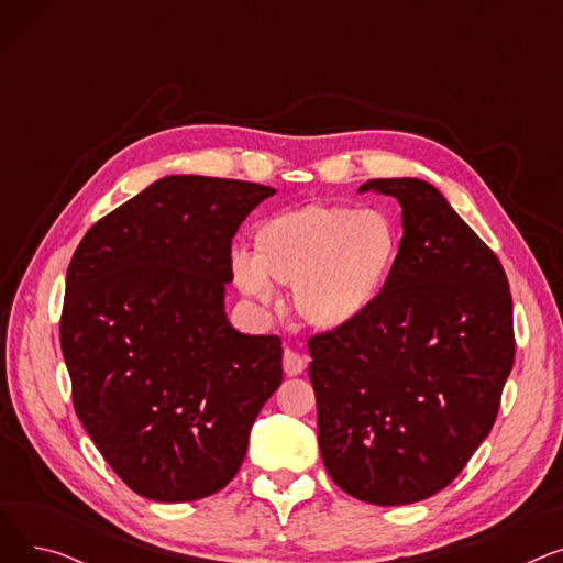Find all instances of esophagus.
<instances>
[{"instance_id": "obj_1", "label": "esophagus", "mask_w": 563, "mask_h": 563, "mask_svg": "<svg viewBox=\"0 0 563 563\" xmlns=\"http://www.w3.org/2000/svg\"><path fill=\"white\" fill-rule=\"evenodd\" d=\"M283 369L287 376H299L306 369V358L301 353L285 349V356H283Z\"/></svg>"}]
</instances>
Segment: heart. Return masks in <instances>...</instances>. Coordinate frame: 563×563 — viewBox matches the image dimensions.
<instances>
[{"label": "heart", "mask_w": 563, "mask_h": 563, "mask_svg": "<svg viewBox=\"0 0 563 563\" xmlns=\"http://www.w3.org/2000/svg\"><path fill=\"white\" fill-rule=\"evenodd\" d=\"M255 255L234 253L232 276L242 291L269 306V277L294 285L301 317L319 329H340L361 317L397 255L393 221L376 210L306 205L266 219L253 236Z\"/></svg>", "instance_id": "1"}]
</instances>
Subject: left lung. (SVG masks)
<instances>
[{"mask_svg": "<svg viewBox=\"0 0 563 563\" xmlns=\"http://www.w3.org/2000/svg\"><path fill=\"white\" fill-rule=\"evenodd\" d=\"M404 236L372 306L308 340L323 465L351 497L399 507L456 479L514 367L505 269L433 185L378 177Z\"/></svg>", "mask_w": 563, "mask_h": 563, "instance_id": "1", "label": "left lung"}]
</instances>
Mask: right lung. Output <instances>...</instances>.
<instances>
[{"label": "right lung", "instance_id": "obj_1", "mask_svg": "<svg viewBox=\"0 0 563 563\" xmlns=\"http://www.w3.org/2000/svg\"><path fill=\"white\" fill-rule=\"evenodd\" d=\"M274 194L168 175L102 217L70 260L58 331L75 412L141 497L228 486L280 386V338L234 331L223 310L232 236Z\"/></svg>", "mask_w": 563, "mask_h": 563}]
</instances>
